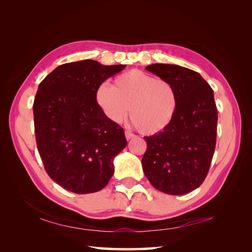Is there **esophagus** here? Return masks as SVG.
<instances>
[{
	"instance_id": "34e87169",
	"label": "esophagus",
	"mask_w": 252,
	"mask_h": 252,
	"mask_svg": "<svg viewBox=\"0 0 252 252\" xmlns=\"http://www.w3.org/2000/svg\"><path fill=\"white\" fill-rule=\"evenodd\" d=\"M125 134H126V140H131V138H134V137H135V135L133 134V133H132V132H130V131H126V132H125Z\"/></svg>"
}]
</instances>
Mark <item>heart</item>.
<instances>
[{"label":"heart","mask_w":252,"mask_h":252,"mask_svg":"<svg viewBox=\"0 0 252 252\" xmlns=\"http://www.w3.org/2000/svg\"><path fill=\"white\" fill-rule=\"evenodd\" d=\"M96 101L106 117L119 123L130 112L133 125L143 134L163 131L175 116L179 96L175 88L164 79L130 70L114 80V87L101 84L96 91Z\"/></svg>","instance_id":"1"}]
</instances>
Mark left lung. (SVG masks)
<instances>
[{
  "instance_id": "1",
  "label": "left lung",
  "mask_w": 252,
  "mask_h": 252,
  "mask_svg": "<svg viewBox=\"0 0 252 252\" xmlns=\"http://www.w3.org/2000/svg\"><path fill=\"white\" fill-rule=\"evenodd\" d=\"M146 70L172 83L179 104L163 131L144 137L147 142L142 158L144 173L158 190L184 195L202 184L215 154L218 110L213 91L189 68L153 63Z\"/></svg>"
}]
</instances>
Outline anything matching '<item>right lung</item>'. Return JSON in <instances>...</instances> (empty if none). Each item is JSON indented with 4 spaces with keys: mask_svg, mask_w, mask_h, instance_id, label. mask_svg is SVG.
I'll return each mask as SVG.
<instances>
[{
    "mask_svg": "<svg viewBox=\"0 0 252 252\" xmlns=\"http://www.w3.org/2000/svg\"><path fill=\"white\" fill-rule=\"evenodd\" d=\"M125 67L91 60L68 63L40 83L33 103L36 146L47 174L63 189L95 192L114 174V158L126 140L99 108L96 91Z\"/></svg>",
    "mask_w": 252,
    "mask_h": 252,
    "instance_id": "right-lung-1",
    "label": "right lung"
}]
</instances>
